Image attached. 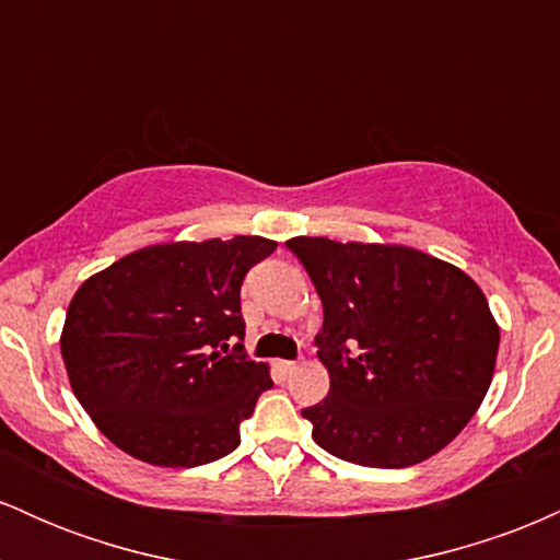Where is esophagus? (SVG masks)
I'll return each mask as SVG.
<instances>
[{
  "label": "esophagus",
  "mask_w": 560,
  "mask_h": 560,
  "mask_svg": "<svg viewBox=\"0 0 560 560\" xmlns=\"http://www.w3.org/2000/svg\"><path fill=\"white\" fill-rule=\"evenodd\" d=\"M276 365H279L281 374H292V371L298 369V363H294V361H279Z\"/></svg>",
  "instance_id": "34e87169"
}]
</instances>
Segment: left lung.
Returning <instances> with one entry per match:
<instances>
[{
  "mask_svg": "<svg viewBox=\"0 0 560 560\" xmlns=\"http://www.w3.org/2000/svg\"><path fill=\"white\" fill-rule=\"evenodd\" d=\"M320 305L318 358L331 378L302 408L326 453L405 468L440 453L490 389L500 329L460 268L410 247L294 236Z\"/></svg>",
  "mask_w": 560,
  "mask_h": 560,
  "instance_id": "8db88e82",
  "label": "left lung"
}]
</instances>
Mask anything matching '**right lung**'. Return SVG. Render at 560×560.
<instances>
[{"label": "right lung", "instance_id": "obj_1", "mask_svg": "<svg viewBox=\"0 0 560 560\" xmlns=\"http://www.w3.org/2000/svg\"><path fill=\"white\" fill-rule=\"evenodd\" d=\"M262 236L137 249L81 284L60 350L102 434L152 466L195 468L240 447V423L273 387L244 352L242 281Z\"/></svg>", "mask_w": 560, "mask_h": 560}]
</instances>
